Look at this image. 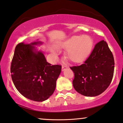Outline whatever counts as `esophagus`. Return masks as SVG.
<instances>
[{
    "label": "esophagus",
    "instance_id": "34e87169",
    "mask_svg": "<svg viewBox=\"0 0 123 123\" xmlns=\"http://www.w3.org/2000/svg\"><path fill=\"white\" fill-rule=\"evenodd\" d=\"M67 66H65V65H63L62 67V71H64L65 70V69H66L67 68Z\"/></svg>",
    "mask_w": 123,
    "mask_h": 123
}]
</instances>
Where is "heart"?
Segmentation results:
<instances>
[{
	"label": "heart",
	"mask_w": 123,
	"mask_h": 123,
	"mask_svg": "<svg viewBox=\"0 0 123 123\" xmlns=\"http://www.w3.org/2000/svg\"><path fill=\"white\" fill-rule=\"evenodd\" d=\"M93 40L89 35H74L63 40L58 44L61 49H67L66 55L68 58L74 63H80L85 61L92 52ZM50 51L53 54H57L58 50L52 47Z\"/></svg>",
	"instance_id": "obj_1"
}]
</instances>
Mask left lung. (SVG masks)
I'll return each mask as SVG.
<instances>
[{"instance_id": "left-lung-1", "label": "left lung", "mask_w": 123, "mask_h": 123, "mask_svg": "<svg viewBox=\"0 0 123 123\" xmlns=\"http://www.w3.org/2000/svg\"><path fill=\"white\" fill-rule=\"evenodd\" d=\"M70 68L74 73L75 90L86 97H95L105 91L111 84L114 60L107 43L102 40L96 44L83 64Z\"/></svg>"}]
</instances>
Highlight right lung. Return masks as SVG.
<instances>
[{
  "label": "right lung",
  "mask_w": 123,
  "mask_h": 123,
  "mask_svg": "<svg viewBox=\"0 0 123 123\" xmlns=\"http://www.w3.org/2000/svg\"><path fill=\"white\" fill-rule=\"evenodd\" d=\"M43 42L21 43L15 49L10 71L14 85L21 94L29 99L43 102L52 96L61 66L51 65L41 51L36 46Z\"/></svg>",
  "instance_id": "add662e5"
}]
</instances>
